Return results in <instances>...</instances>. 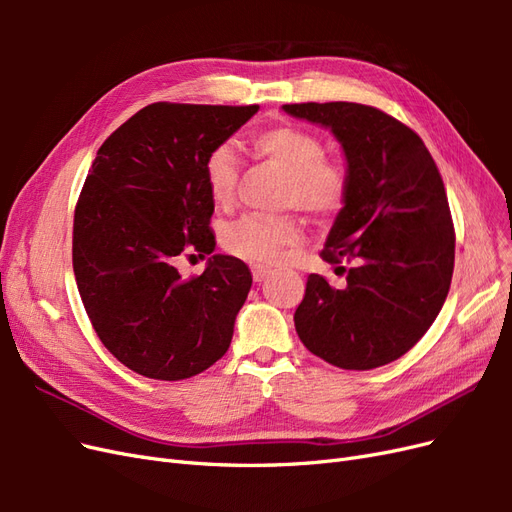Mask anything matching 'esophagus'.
I'll list each match as a JSON object with an SVG mask.
<instances>
[{
  "instance_id": "esophagus-1",
  "label": "esophagus",
  "mask_w": 512,
  "mask_h": 512,
  "mask_svg": "<svg viewBox=\"0 0 512 512\" xmlns=\"http://www.w3.org/2000/svg\"><path fill=\"white\" fill-rule=\"evenodd\" d=\"M269 273H271L269 269H265V267H260V265L252 267V275H254V282H265V280H267V275H269Z\"/></svg>"
}]
</instances>
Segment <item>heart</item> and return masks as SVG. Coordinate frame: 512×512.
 <instances>
[{"label":"heart","mask_w":512,"mask_h":512,"mask_svg":"<svg viewBox=\"0 0 512 512\" xmlns=\"http://www.w3.org/2000/svg\"><path fill=\"white\" fill-rule=\"evenodd\" d=\"M258 158L280 168L288 177L282 205L297 207L314 218H329L346 205L350 181L337 162L327 160V149L312 132L292 126L262 130L252 138ZM205 183L218 207H230L239 181V160L230 145H218L205 158ZM299 241V224L292 215L247 213L222 232L226 250L243 260L273 265L282 250Z\"/></svg>","instance_id":"heart-1"}]
</instances>
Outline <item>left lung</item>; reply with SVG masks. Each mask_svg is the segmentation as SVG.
<instances>
[{
	"label": "left lung",
	"instance_id": "obj_1",
	"mask_svg": "<svg viewBox=\"0 0 512 512\" xmlns=\"http://www.w3.org/2000/svg\"><path fill=\"white\" fill-rule=\"evenodd\" d=\"M284 111L342 143L350 190L320 256L354 262L342 290L307 277L294 327L335 367L391 363L427 333L451 288L455 228L440 170L421 136L374 106L305 102Z\"/></svg>",
	"mask_w": 512,
	"mask_h": 512
}]
</instances>
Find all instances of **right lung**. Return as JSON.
Instances as JSON below:
<instances>
[{
  "mask_svg": "<svg viewBox=\"0 0 512 512\" xmlns=\"http://www.w3.org/2000/svg\"><path fill=\"white\" fill-rule=\"evenodd\" d=\"M256 113V104H149L89 168L74 209L76 286L104 348L145 378H192L230 346L250 269L213 254L183 280L175 262L215 250L205 158Z\"/></svg>",
  "mask_w": 512,
  "mask_h": 512,
  "instance_id": "right-lung-1",
  "label": "right lung"
}]
</instances>
